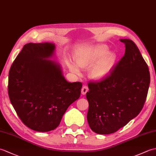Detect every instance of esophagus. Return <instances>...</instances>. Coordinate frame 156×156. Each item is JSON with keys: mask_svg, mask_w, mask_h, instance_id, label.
Wrapping results in <instances>:
<instances>
[{"mask_svg": "<svg viewBox=\"0 0 156 156\" xmlns=\"http://www.w3.org/2000/svg\"><path fill=\"white\" fill-rule=\"evenodd\" d=\"M88 91V87H87V86H84V87H82V90H81L82 94H83V95H84V94H87V92Z\"/></svg>", "mask_w": 156, "mask_h": 156, "instance_id": "34e87169", "label": "esophagus"}]
</instances>
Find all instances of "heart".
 Instances as JSON below:
<instances>
[{
  "instance_id": "obj_1",
  "label": "heart",
  "mask_w": 156,
  "mask_h": 156,
  "mask_svg": "<svg viewBox=\"0 0 156 156\" xmlns=\"http://www.w3.org/2000/svg\"><path fill=\"white\" fill-rule=\"evenodd\" d=\"M106 45L101 44L80 51L76 56V62L78 67L90 68L92 78L102 79L111 72L115 64L116 56L113 52L108 51ZM74 64L69 65L70 70L76 74H80V69Z\"/></svg>"
}]
</instances>
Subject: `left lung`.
Here are the masks:
<instances>
[{
    "label": "left lung",
    "instance_id": "8db88e82",
    "mask_svg": "<svg viewBox=\"0 0 156 156\" xmlns=\"http://www.w3.org/2000/svg\"><path fill=\"white\" fill-rule=\"evenodd\" d=\"M125 52L110 74L89 82L87 120L95 133H115L139 115L146 100L150 74L140 49L131 39H122Z\"/></svg>",
    "mask_w": 156,
    "mask_h": 156
}]
</instances>
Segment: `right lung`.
<instances>
[{"label":"right lung","mask_w":156,"mask_h":156,"mask_svg":"<svg viewBox=\"0 0 156 156\" xmlns=\"http://www.w3.org/2000/svg\"><path fill=\"white\" fill-rule=\"evenodd\" d=\"M51 43L23 46L9 73L8 93L13 108L27 127L39 132L54 130L68 107L81 94L82 82H68L60 66L47 59Z\"/></svg>","instance_id":"add662e5"}]
</instances>
